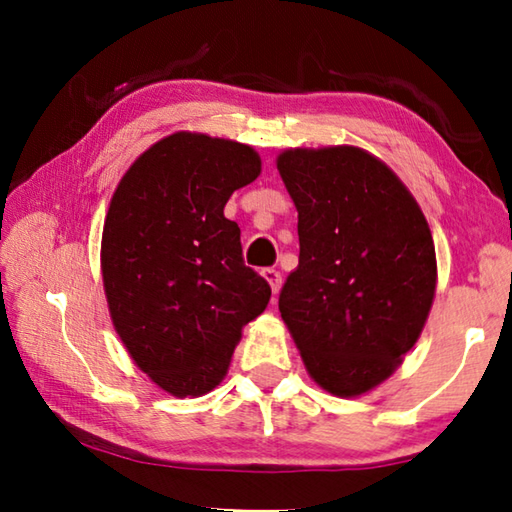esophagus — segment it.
Segmentation results:
<instances>
[{
	"label": "esophagus",
	"instance_id": "1",
	"mask_svg": "<svg viewBox=\"0 0 512 512\" xmlns=\"http://www.w3.org/2000/svg\"><path fill=\"white\" fill-rule=\"evenodd\" d=\"M262 275H264V280L271 284V291L273 293H277V291L282 289V275H280V271H275V268H264Z\"/></svg>",
	"mask_w": 512,
	"mask_h": 512
}]
</instances>
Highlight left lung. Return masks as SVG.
I'll use <instances>...</instances> for the list:
<instances>
[{
    "label": "left lung",
    "instance_id": "8db88e82",
    "mask_svg": "<svg viewBox=\"0 0 512 512\" xmlns=\"http://www.w3.org/2000/svg\"><path fill=\"white\" fill-rule=\"evenodd\" d=\"M277 171L300 237L282 320L309 377L359 397L393 375L427 323L438 280L429 223L395 171L359 146L287 149Z\"/></svg>",
    "mask_w": 512,
    "mask_h": 512
}]
</instances>
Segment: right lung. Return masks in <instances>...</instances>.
<instances>
[{"label":"right lung","mask_w":512,"mask_h":512,"mask_svg":"<svg viewBox=\"0 0 512 512\" xmlns=\"http://www.w3.org/2000/svg\"><path fill=\"white\" fill-rule=\"evenodd\" d=\"M259 173L253 146L178 131L149 146L110 198L101 273L112 325L135 366L173 397L219 386L241 329L271 300L223 214Z\"/></svg>","instance_id":"add662e5"}]
</instances>
